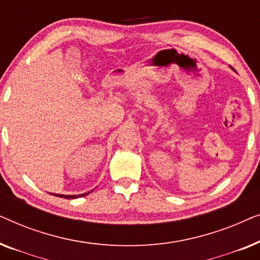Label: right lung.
Instances as JSON below:
<instances>
[{"instance_id":"right-lung-1","label":"right lung","mask_w":260,"mask_h":260,"mask_svg":"<svg viewBox=\"0 0 260 260\" xmlns=\"http://www.w3.org/2000/svg\"><path fill=\"white\" fill-rule=\"evenodd\" d=\"M88 193H90V191H88ZM88 193L80 194V195H60V194H53V195H55V197H59V198H63V199H77L80 197H85V195H87Z\"/></svg>"}]
</instances>
